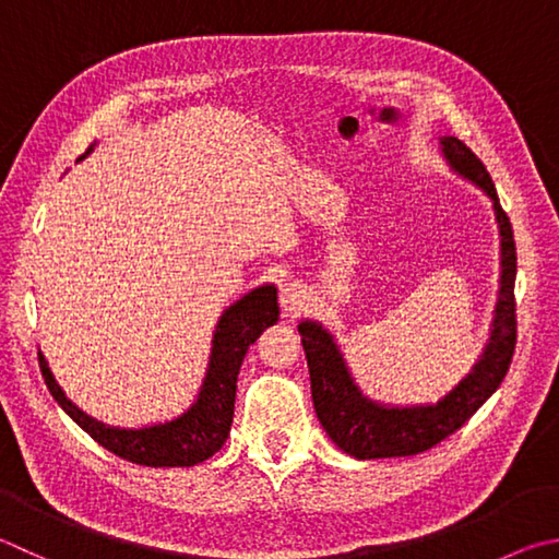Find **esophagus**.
Masks as SVG:
<instances>
[{
    "mask_svg": "<svg viewBox=\"0 0 559 559\" xmlns=\"http://www.w3.org/2000/svg\"><path fill=\"white\" fill-rule=\"evenodd\" d=\"M278 300H281V308L286 310V314L296 318V314H300L302 310L310 306V290L298 281L283 283L281 293H278Z\"/></svg>",
    "mask_w": 559,
    "mask_h": 559,
    "instance_id": "esophagus-1",
    "label": "esophagus"
}]
</instances>
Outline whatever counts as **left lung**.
Wrapping results in <instances>:
<instances>
[{"mask_svg":"<svg viewBox=\"0 0 559 559\" xmlns=\"http://www.w3.org/2000/svg\"><path fill=\"white\" fill-rule=\"evenodd\" d=\"M440 146L454 174L472 180L476 188L486 192V198H491L496 222H499L501 278L491 334L472 371L438 403L385 405L361 393L332 334L320 322L302 320L298 332L310 369L314 413H318V420L324 432L330 435V440L357 460L411 456L435 448L481 408L486 399L501 385L513 359L515 241L509 215L496 195L489 170L472 154V148L456 136H440Z\"/></svg>","mask_w":559,"mask_h":559,"instance_id":"left-lung-1","label":"left lung"}]
</instances>
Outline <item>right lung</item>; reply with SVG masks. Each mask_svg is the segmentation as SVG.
Instances as JSON below:
<instances>
[{
	"instance_id": "1",
	"label": "right lung",
	"mask_w": 559,
	"mask_h": 559,
	"mask_svg": "<svg viewBox=\"0 0 559 559\" xmlns=\"http://www.w3.org/2000/svg\"><path fill=\"white\" fill-rule=\"evenodd\" d=\"M90 151H93V146H90ZM276 322L278 298L273 286H259L247 293L245 298L231 302L222 312L215 337H212L207 373L198 401L186 413L178 415L176 420L148 425V428L139 430L109 428V425L90 418L73 401L66 399L63 389L53 379L48 361L40 352L38 367L50 395L58 401L60 408L111 454L144 466H192L205 462L207 456L225 444L231 418H235V395L241 361L247 357V349L259 340V334Z\"/></svg>"
}]
</instances>
